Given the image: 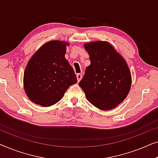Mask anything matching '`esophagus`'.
<instances>
[{"label": "esophagus", "mask_w": 158, "mask_h": 158, "mask_svg": "<svg viewBox=\"0 0 158 158\" xmlns=\"http://www.w3.org/2000/svg\"><path fill=\"white\" fill-rule=\"evenodd\" d=\"M76 77H77V82H80V81H81V80L82 79V75L80 74V73H78V74H77Z\"/></svg>", "instance_id": "1"}]
</instances>
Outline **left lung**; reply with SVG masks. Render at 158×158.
<instances>
[{
    "label": "left lung",
    "instance_id": "left-lung-1",
    "mask_svg": "<svg viewBox=\"0 0 158 158\" xmlns=\"http://www.w3.org/2000/svg\"><path fill=\"white\" fill-rule=\"evenodd\" d=\"M90 64L79 83L86 98L94 106L111 110L126 98L131 85V73L122 56L104 41L84 44Z\"/></svg>",
    "mask_w": 158,
    "mask_h": 158
}]
</instances>
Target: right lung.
Wrapping results in <instances>:
<instances>
[{"instance_id":"right-lung-1","label":"right lung","mask_w":158,"mask_h":158,"mask_svg":"<svg viewBox=\"0 0 158 158\" xmlns=\"http://www.w3.org/2000/svg\"><path fill=\"white\" fill-rule=\"evenodd\" d=\"M69 43L54 40L42 45L29 60L23 75L26 94L44 107L57 103L77 83L75 72L64 57Z\"/></svg>"}]
</instances>
